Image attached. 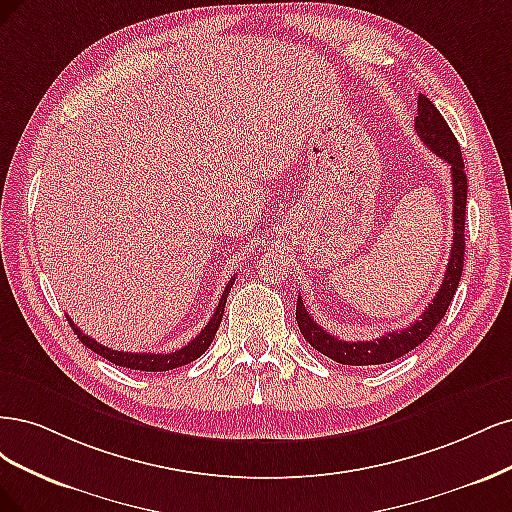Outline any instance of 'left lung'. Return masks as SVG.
Here are the masks:
<instances>
[{
  "mask_svg": "<svg viewBox=\"0 0 512 512\" xmlns=\"http://www.w3.org/2000/svg\"><path fill=\"white\" fill-rule=\"evenodd\" d=\"M417 117H415V129L425 146H430V151L442 157L451 166V178H453V244H451V257L447 263V272H444V280L436 293L432 304L423 310L419 321L412 323L410 327L395 329L376 340L366 342H349L332 336L329 332L308 315V310L298 298V308H295V319H298L300 332L310 342L312 349H317L325 357L338 361L344 366H378L389 364V361L406 355L408 351L419 346L427 336H430L436 325L447 315L449 304L457 291L461 272H464V251H466V200H468V178L464 172V159H461V148L457 144V138L453 136L451 127L442 119L438 108L427 100L425 95H419L417 102Z\"/></svg>",
  "mask_w": 512,
  "mask_h": 512,
  "instance_id": "1",
  "label": "left lung"
}]
</instances>
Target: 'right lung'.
Wrapping results in <instances>:
<instances>
[{
    "label": "right lung",
    "instance_id": "right-lung-1",
    "mask_svg": "<svg viewBox=\"0 0 512 512\" xmlns=\"http://www.w3.org/2000/svg\"><path fill=\"white\" fill-rule=\"evenodd\" d=\"M236 276L229 280L221 300H219V306L217 310H214V315L210 317L208 325L202 329L200 334H197L187 346H183V349H178L174 353H125V351H112L108 349V346L100 344L97 340H93L91 336L82 334L80 329L74 325V321L68 317V323L72 325L74 334L78 336V340L89 346V349L97 355H102L104 359L112 361L114 366H123V368H129V370H140V372H166V370H174V368H180V366H187L191 364V361H195L200 355L206 353V349L210 346L214 334H217V329L221 325V319H223V310H225V302H227V295L229 291H232V285H234Z\"/></svg>",
    "mask_w": 512,
    "mask_h": 512
}]
</instances>
